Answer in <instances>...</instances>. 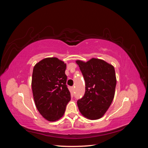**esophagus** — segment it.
<instances>
[{
	"label": "esophagus",
	"mask_w": 148,
	"mask_h": 148,
	"mask_svg": "<svg viewBox=\"0 0 148 148\" xmlns=\"http://www.w3.org/2000/svg\"><path fill=\"white\" fill-rule=\"evenodd\" d=\"M71 89H72V90H74V89H75V86H72V87H71Z\"/></svg>",
	"instance_id": "1"
}]
</instances>
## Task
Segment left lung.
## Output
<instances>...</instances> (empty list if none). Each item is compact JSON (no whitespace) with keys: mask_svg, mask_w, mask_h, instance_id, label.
Segmentation results:
<instances>
[{"mask_svg":"<svg viewBox=\"0 0 148 148\" xmlns=\"http://www.w3.org/2000/svg\"><path fill=\"white\" fill-rule=\"evenodd\" d=\"M85 81L84 96L77 101L81 114L89 120L101 118L112 102L117 83L113 65L92 58L86 62L76 61Z\"/></svg>","mask_w":148,"mask_h":148,"instance_id":"obj_1","label":"left lung"}]
</instances>
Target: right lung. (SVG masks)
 <instances>
[{"mask_svg": "<svg viewBox=\"0 0 148 148\" xmlns=\"http://www.w3.org/2000/svg\"><path fill=\"white\" fill-rule=\"evenodd\" d=\"M66 64L56 57L44 59L33 68L31 86L35 105L42 117L50 122L64 115L70 101L66 84Z\"/></svg>", "mask_w": 148, "mask_h": 148, "instance_id": "add662e5", "label": "right lung"}]
</instances>
